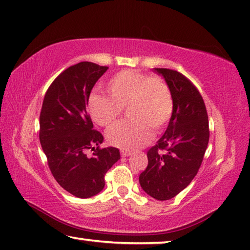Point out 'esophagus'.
Instances as JSON below:
<instances>
[{
  "mask_svg": "<svg viewBox=\"0 0 250 250\" xmlns=\"http://www.w3.org/2000/svg\"><path fill=\"white\" fill-rule=\"evenodd\" d=\"M130 154H133L130 151H127V150H121V155L122 157H129Z\"/></svg>",
  "mask_w": 250,
  "mask_h": 250,
  "instance_id": "1",
  "label": "esophagus"
}]
</instances>
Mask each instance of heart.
I'll list each match as a JSON object with an SVG mask.
<instances>
[{"mask_svg": "<svg viewBox=\"0 0 250 250\" xmlns=\"http://www.w3.org/2000/svg\"><path fill=\"white\" fill-rule=\"evenodd\" d=\"M109 97L93 95L88 110L92 120L109 126L122 114L123 107L131 120L120 122L107 130V140L125 150H134L148 143L153 131L161 130L172 116L174 102L166 82L135 69H124L106 84Z\"/></svg>", "mask_w": 250, "mask_h": 250, "instance_id": "1", "label": "heart"}]
</instances>
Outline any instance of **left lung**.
<instances>
[{
	"label": "left lung",
	"instance_id": "obj_1",
	"mask_svg": "<svg viewBox=\"0 0 250 250\" xmlns=\"http://www.w3.org/2000/svg\"><path fill=\"white\" fill-rule=\"evenodd\" d=\"M172 92L174 109L167 128L147 153L139 183L149 196L168 200L198 173L209 143V121L201 95L189 79L173 69L154 68Z\"/></svg>",
	"mask_w": 250,
	"mask_h": 250
}]
</instances>
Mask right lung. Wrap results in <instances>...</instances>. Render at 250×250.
Returning <instances> with one entry per match:
<instances>
[{
	"label": "right lung",
	"mask_w": 250,
	"mask_h": 250,
	"mask_svg": "<svg viewBox=\"0 0 250 250\" xmlns=\"http://www.w3.org/2000/svg\"><path fill=\"white\" fill-rule=\"evenodd\" d=\"M107 68L91 62L73 65L54 79L42 103V150L55 181L78 198L99 194L106 172L121 158L117 148H99L103 136L93 129L87 112L92 88Z\"/></svg>",
	"instance_id": "add662e5"
}]
</instances>
